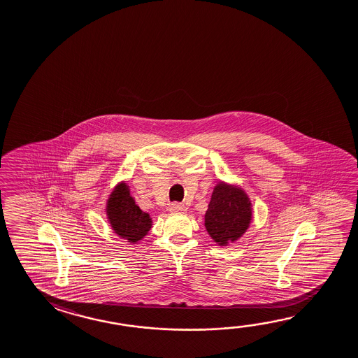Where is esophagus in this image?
Masks as SVG:
<instances>
[{
	"label": "esophagus",
	"mask_w": 358,
	"mask_h": 358,
	"mask_svg": "<svg viewBox=\"0 0 358 358\" xmlns=\"http://www.w3.org/2000/svg\"><path fill=\"white\" fill-rule=\"evenodd\" d=\"M170 211L172 213H185L187 211V207L181 205V203H173V205H171Z\"/></svg>",
	"instance_id": "obj_1"
}]
</instances>
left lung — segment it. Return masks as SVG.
Here are the masks:
<instances>
[{
  "label": "left lung",
  "mask_w": 358,
  "mask_h": 358,
  "mask_svg": "<svg viewBox=\"0 0 358 358\" xmlns=\"http://www.w3.org/2000/svg\"><path fill=\"white\" fill-rule=\"evenodd\" d=\"M252 203L243 188L235 183L217 182L205 213V227L218 246L240 240L252 222Z\"/></svg>",
  "instance_id": "8db88e82"
}]
</instances>
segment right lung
<instances>
[{
    "label": "right lung",
    "instance_id": "right-lung-1",
    "mask_svg": "<svg viewBox=\"0 0 358 358\" xmlns=\"http://www.w3.org/2000/svg\"><path fill=\"white\" fill-rule=\"evenodd\" d=\"M106 216L113 232L129 243H137L152 227V218L136 205L129 186L118 182L106 202Z\"/></svg>",
    "mask_w": 358,
    "mask_h": 358
}]
</instances>
